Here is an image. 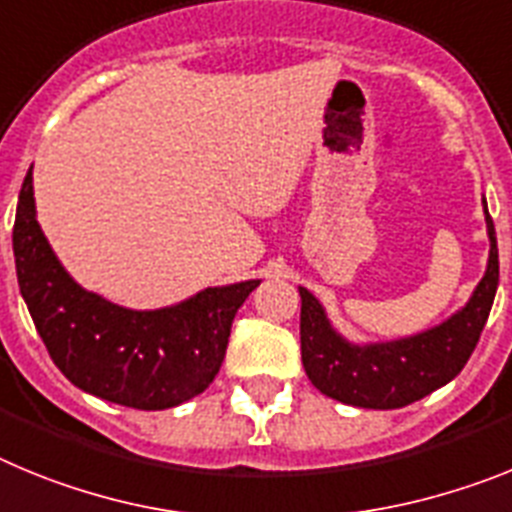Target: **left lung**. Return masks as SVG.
<instances>
[{
	"mask_svg": "<svg viewBox=\"0 0 512 512\" xmlns=\"http://www.w3.org/2000/svg\"><path fill=\"white\" fill-rule=\"evenodd\" d=\"M490 260L479 286L453 317L402 340L355 345L327 319L317 296L301 293V361L309 381L322 394L353 407L397 410L456 379L477 348L500 281L495 224L484 203Z\"/></svg>",
	"mask_w": 512,
	"mask_h": 512,
	"instance_id": "1",
	"label": "left lung"
}]
</instances>
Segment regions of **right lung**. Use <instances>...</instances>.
Wrapping results in <instances>:
<instances>
[{"label": "right lung", "mask_w": 512, "mask_h": 512, "mask_svg": "<svg viewBox=\"0 0 512 512\" xmlns=\"http://www.w3.org/2000/svg\"><path fill=\"white\" fill-rule=\"evenodd\" d=\"M17 283L51 361L87 394L133 410H167L208 389L234 314L260 281L203 288L154 311H133L84 291L53 255L35 219L33 167L12 229Z\"/></svg>", "instance_id": "1"}]
</instances>
